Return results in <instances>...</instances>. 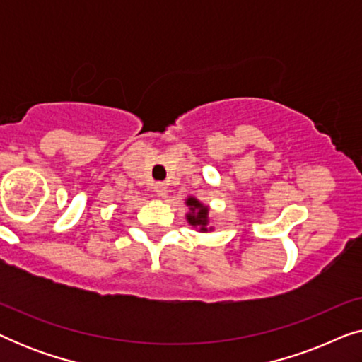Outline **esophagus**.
<instances>
[{
    "label": "esophagus",
    "mask_w": 362,
    "mask_h": 362,
    "mask_svg": "<svg viewBox=\"0 0 362 362\" xmlns=\"http://www.w3.org/2000/svg\"><path fill=\"white\" fill-rule=\"evenodd\" d=\"M155 192H156L158 196H166V192H168V185H166V182H163V181L156 182V185H155Z\"/></svg>",
    "instance_id": "obj_1"
}]
</instances>
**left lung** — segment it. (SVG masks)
<instances>
[{
  "mask_svg": "<svg viewBox=\"0 0 362 362\" xmlns=\"http://www.w3.org/2000/svg\"><path fill=\"white\" fill-rule=\"evenodd\" d=\"M187 206H189V209L192 211V214L187 216L189 224L201 226V229L206 230L204 226L207 224V207L202 206L199 201L194 199V197H189V199H187Z\"/></svg>",
  "mask_w": 362,
  "mask_h": 362,
  "instance_id": "1",
  "label": "left lung"
}]
</instances>
